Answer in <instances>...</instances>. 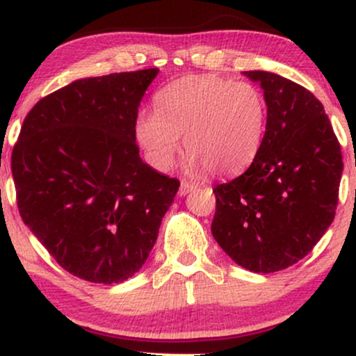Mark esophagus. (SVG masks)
I'll list each match as a JSON object with an SVG mask.
<instances>
[{"label": "esophagus", "mask_w": 356, "mask_h": 356, "mask_svg": "<svg viewBox=\"0 0 356 356\" xmlns=\"http://www.w3.org/2000/svg\"><path fill=\"white\" fill-rule=\"evenodd\" d=\"M194 189H195L194 184H191V182H187V181H182L181 182V187H179V195H187V194H189V192H192Z\"/></svg>", "instance_id": "obj_1"}]
</instances>
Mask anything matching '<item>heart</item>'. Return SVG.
Wrapping results in <instances>:
<instances>
[{"mask_svg":"<svg viewBox=\"0 0 356 356\" xmlns=\"http://www.w3.org/2000/svg\"><path fill=\"white\" fill-rule=\"evenodd\" d=\"M157 110L137 118L136 136L155 169L172 165L181 149L191 169L212 175L243 172L259 152L268 125L261 90L220 75H189L157 93Z\"/></svg>","mask_w":356,"mask_h":356,"instance_id":"1","label":"heart"}]
</instances>
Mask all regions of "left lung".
Returning a JSON list of instances; mask_svg holds the SVG:
<instances>
[{"label":"left lung","instance_id":"8db88e82","mask_svg":"<svg viewBox=\"0 0 356 356\" xmlns=\"http://www.w3.org/2000/svg\"><path fill=\"white\" fill-rule=\"evenodd\" d=\"M244 75L264 90L266 134L246 172L212 191L211 231L239 266L275 273L303 259L333 222L341 149L309 90L276 73Z\"/></svg>","mask_w":356,"mask_h":356}]
</instances>
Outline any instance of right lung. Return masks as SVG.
Masks as SVG:
<instances>
[{
	"label": "right lung",
	"mask_w": 356,
	"mask_h": 356,
	"mask_svg": "<svg viewBox=\"0 0 356 356\" xmlns=\"http://www.w3.org/2000/svg\"><path fill=\"white\" fill-rule=\"evenodd\" d=\"M157 68L76 80L28 112L11 154L23 222L65 271L113 284L157 241L181 182L144 164L138 105Z\"/></svg>",
	"instance_id": "add662e5"
}]
</instances>
